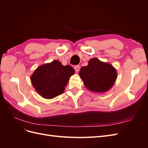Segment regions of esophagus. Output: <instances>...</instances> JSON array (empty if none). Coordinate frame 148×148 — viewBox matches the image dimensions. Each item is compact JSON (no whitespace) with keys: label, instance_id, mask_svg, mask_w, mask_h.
<instances>
[{"label":"esophagus","instance_id":"obj_1","mask_svg":"<svg viewBox=\"0 0 148 148\" xmlns=\"http://www.w3.org/2000/svg\"><path fill=\"white\" fill-rule=\"evenodd\" d=\"M74 69H75V71H77V72H78V71H79V70H80V66L79 65H75V67H74Z\"/></svg>","mask_w":148,"mask_h":148}]
</instances>
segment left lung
<instances>
[{"label": "left lung", "mask_w": 148, "mask_h": 148, "mask_svg": "<svg viewBox=\"0 0 148 148\" xmlns=\"http://www.w3.org/2000/svg\"><path fill=\"white\" fill-rule=\"evenodd\" d=\"M79 75L88 90L105 92L112 87L117 77L116 69L111 64L92 58L87 66L80 69Z\"/></svg>", "instance_id": "left-lung-1"}]
</instances>
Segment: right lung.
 I'll return each instance as SVG.
<instances>
[{
  "instance_id": "right-lung-1",
  "label": "right lung",
  "mask_w": 148,
  "mask_h": 148,
  "mask_svg": "<svg viewBox=\"0 0 148 148\" xmlns=\"http://www.w3.org/2000/svg\"><path fill=\"white\" fill-rule=\"evenodd\" d=\"M74 73L75 70L70 65L64 66L55 60L38 66L30 78L40 96L46 99H52L64 92L70 77Z\"/></svg>"
}]
</instances>
